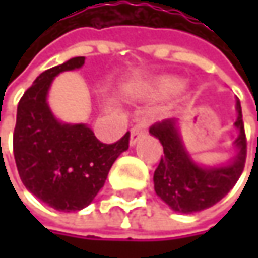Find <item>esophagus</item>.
<instances>
[{
  "mask_svg": "<svg viewBox=\"0 0 258 258\" xmlns=\"http://www.w3.org/2000/svg\"><path fill=\"white\" fill-rule=\"evenodd\" d=\"M146 133V124L143 122V121H140V122H137L133 128H131V136H130V143L131 145H134L139 139H140V136H143Z\"/></svg>",
  "mask_w": 258,
  "mask_h": 258,
  "instance_id": "1",
  "label": "esophagus"
}]
</instances>
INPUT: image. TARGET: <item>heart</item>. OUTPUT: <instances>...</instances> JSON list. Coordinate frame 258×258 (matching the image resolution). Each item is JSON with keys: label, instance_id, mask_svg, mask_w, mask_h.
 <instances>
[{"label": "heart", "instance_id": "heart-1", "mask_svg": "<svg viewBox=\"0 0 258 258\" xmlns=\"http://www.w3.org/2000/svg\"><path fill=\"white\" fill-rule=\"evenodd\" d=\"M182 86H183V82L180 79L166 76V78H161L157 82L155 92L158 95H169V94H173V92L179 91Z\"/></svg>", "mask_w": 258, "mask_h": 258}]
</instances>
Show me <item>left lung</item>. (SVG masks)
I'll return each mask as SVG.
<instances>
[{
  "instance_id": "1",
  "label": "left lung",
  "mask_w": 258,
  "mask_h": 258,
  "mask_svg": "<svg viewBox=\"0 0 258 258\" xmlns=\"http://www.w3.org/2000/svg\"><path fill=\"white\" fill-rule=\"evenodd\" d=\"M239 128L236 146L239 149L230 164L221 167H199L185 152L176 130V119L155 122L149 133L157 137L164 151L154 172L155 192L176 212L192 214L218 203L240 178L246 160V136L240 101H236Z\"/></svg>"
}]
</instances>
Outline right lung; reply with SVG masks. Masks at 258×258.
I'll use <instances>...</instances> for the list:
<instances>
[{
  "instance_id": "1",
  "label": "right lung",
  "mask_w": 258,
  "mask_h": 258,
  "mask_svg": "<svg viewBox=\"0 0 258 258\" xmlns=\"http://www.w3.org/2000/svg\"><path fill=\"white\" fill-rule=\"evenodd\" d=\"M85 64L83 56L43 72L25 91L13 133L19 176L29 192L56 211L86 208L103 188L115 160L128 149L130 131L106 145L83 124L58 122L46 103L53 78Z\"/></svg>"
}]
</instances>
